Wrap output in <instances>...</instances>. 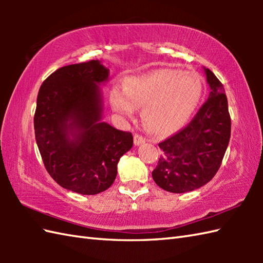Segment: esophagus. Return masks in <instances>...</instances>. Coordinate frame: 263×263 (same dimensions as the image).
<instances>
[{
  "mask_svg": "<svg viewBox=\"0 0 263 263\" xmlns=\"http://www.w3.org/2000/svg\"><path fill=\"white\" fill-rule=\"evenodd\" d=\"M144 141H146V139H144L142 136L138 135V133H136V135H135V144H136V146H140V144L144 143Z\"/></svg>",
  "mask_w": 263,
  "mask_h": 263,
  "instance_id": "1",
  "label": "esophagus"
}]
</instances>
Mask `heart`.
Wrapping results in <instances>:
<instances>
[{
	"label": "heart",
	"mask_w": 263,
	"mask_h": 263,
	"mask_svg": "<svg viewBox=\"0 0 263 263\" xmlns=\"http://www.w3.org/2000/svg\"><path fill=\"white\" fill-rule=\"evenodd\" d=\"M203 83L191 71L159 69L150 73L131 77L125 89L115 88L110 105L117 113L135 116L143 107L146 126L157 135H170L180 130L191 119L202 97Z\"/></svg>",
	"instance_id": "b5f03b06"
}]
</instances>
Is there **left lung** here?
<instances>
[{
    "mask_svg": "<svg viewBox=\"0 0 263 263\" xmlns=\"http://www.w3.org/2000/svg\"><path fill=\"white\" fill-rule=\"evenodd\" d=\"M209 98L189 124L158 143L163 150L153 171L165 191L185 193L203 186L219 170L231 138V116L222 83L204 69Z\"/></svg>",
    "mask_w": 263,
    "mask_h": 263,
    "instance_id": "left-lung-1",
    "label": "left lung"
}]
</instances>
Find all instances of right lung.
Returning a JSON list of instances; mask_svg holds the SVG:
<instances>
[{
    "instance_id": "add662e5",
    "label": "right lung",
    "mask_w": 263,
    "mask_h": 263,
    "mask_svg": "<svg viewBox=\"0 0 263 263\" xmlns=\"http://www.w3.org/2000/svg\"><path fill=\"white\" fill-rule=\"evenodd\" d=\"M108 76L98 60L66 65L38 91L33 127L43 163L59 185L80 194L107 190L120 158L133 146L131 132L102 121L98 85Z\"/></svg>"
}]
</instances>
